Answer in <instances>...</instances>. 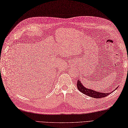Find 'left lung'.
I'll use <instances>...</instances> for the list:
<instances>
[{
  "mask_svg": "<svg viewBox=\"0 0 128 128\" xmlns=\"http://www.w3.org/2000/svg\"><path fill=\"white\" fill-rule=\"evenodd\" d=\"M77 88L80 91V92L82 93H83L84 94H86L88 96H90V97L96 98H104L106 96L110 95V93H112L113 92H109V93H103V92H96V91L92 90V89H89L87 88H85L83 85L82 84L80 81L79 80L77 82ZM117 89V88H116Z\"/></svg>",
  "mask_w": 128,
  "mask_h": 128,
  "instance_id": "obj_1",
  "label": "left lung"
}]
</instances>
